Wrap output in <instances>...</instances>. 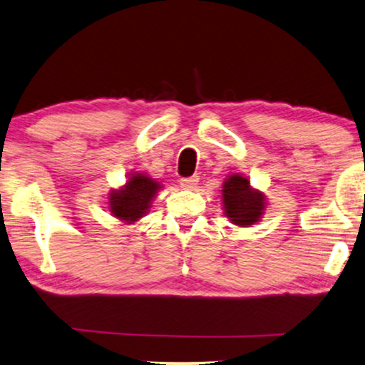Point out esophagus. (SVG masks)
Instances as JSON below:
<instances>
[{
  "mask_svg": "<svg viewBox=\"0 0 365 365\" xmlns=\"http://www.w3.org/2000/svg\"><path fill=\"white\" fill-rule=\"evenodd\" d=\"M197 182H200L197 175H191V178H182L181 179V187H184V190H195V187L197 186Z\"/></svg>",
  "mask_w": 365,
  "mask_h": 365,
  "instance_id": "obj_1",
  "label": "esophagus"
}]
</instances>
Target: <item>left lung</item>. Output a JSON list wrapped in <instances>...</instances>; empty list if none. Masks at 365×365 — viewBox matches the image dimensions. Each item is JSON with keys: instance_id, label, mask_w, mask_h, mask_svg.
Listing matches in <instances>:
<instances>
[{"instance_id": "1", "label": "left lung", "mask_w": 365, "mask_h": 365, "mask_svg": "<svg viewBox=\"0 0 365 365\" xmlns=\"http://www.w3.org/2000/svg\"><path fill=\"white\" fill-rule=\"evenodd\" d=\"M225 213L232 223L254 225L264 210V196L250 187V182L242 175L233 174L223 184Z\"/></svg>"}]
</instances>
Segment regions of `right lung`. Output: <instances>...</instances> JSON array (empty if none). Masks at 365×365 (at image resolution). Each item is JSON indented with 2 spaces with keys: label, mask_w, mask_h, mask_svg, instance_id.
<instances>
[{
  "label": "right lung",
  "mask_w": 365,
  "mask_h": 365,
  "mask_svg": "<svg viewBox=\"0 0 365 365\" xmlns=\"http://www.w3.org/2000/svg\"><path fill=\"white\" fill-rule=\"evenodd\" d=\"M159 187L160 184L154 179L143 174H133L123 190L111 192V213L125 222H135V220L142 218Z\"/></svg>",
  "instance_id": "right-lung-1"
}]
</instances>
